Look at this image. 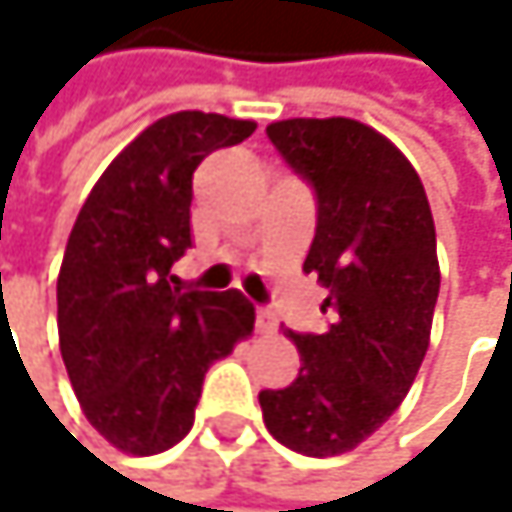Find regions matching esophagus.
Returning a JSON list of instances; mask_svg holds the SVG:
<instances>
[{"label":"esophagus","mask_w":512,"mask_h":512,"mask_svg":"<svg viewBox=\"0 0 512 512\" xmlns=\"http://www.w3.org/2000/svg\"><path fill=\"white\" fill-rule=\"evenodd\" d=\"M258 330H261V333H273V330H276V315H273V309H267V306L258 309Z\"/></svg>","instance_id":"34e87169"}]
</instances>
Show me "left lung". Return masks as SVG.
Listing matches in <instances>:
<instances>
[{
	"mask_svg": "<svg viewBox=\"0 0 512 512\" xmlns=\"http://www.w3.org/2000/svg\"><path fill=\"white\" fill-rule=\"evenodd\" d=\"M267 137L318 200L303 270L327 288L330 327L288 330L300 375L258 399L279 444L339 456L393 417L420 372L441 288L435 221L417 170L375 128L285 119Z\"/></svg>",
	"mask_w": 512,
	"mask_h": 512,
	"instance_id": "8db88e82",
	"label": "left lung"
}]
</instances>
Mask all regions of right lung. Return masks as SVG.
<instances>
[{
    "instance_id": "right-lung-1",
    "label": "right lung",
    "mask_w": 512,
    "mask_h": 512,
    "mask_svg": "<svg viewBox=\"0 0 512 512\" xmlns=\"http://www.w3.org/2000/svg\"><path fill=\"white\" fill-rule=\"evenodd\" d=\"M248 119L179 110L152 122L89 191L56 282L59 351L86 420L122 453L179 444L209 366L254 330L239 291L176 288L191 248V176Z\"/></svg>"
}]
</instances>
